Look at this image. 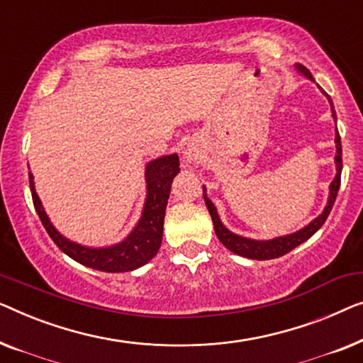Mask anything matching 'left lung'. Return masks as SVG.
<instances>
[{"label":"left lung","mask_w":363,"mask_h":363,"mask_svg":"<svg viewBox=\"0 0 363 363\" xmlns=\"http://www.w3.org/2000/svg\"><path fill=\"white\" fill-rule=\"evenodd\" d=\"M298 69L306 75V77L313 80V75H311V72L304 67V65H298ZM329 101H330V110H333V116L335 118V110H334V105H333V100H330V96H329ZM335 146H337V155H335L337 174H335V179L333 181V184H330V194H329L328 206H325L324 212L320 213L318 218H314V220L311 222L308 227H304L303 230H299V232H296V233L286 235V237L267 240V242H259V240L243 238V237H240V235H235L232 232H228L227 228L222 225L220 218H218V216H217L216 206H213V203L208 201L207 196H206V192H203V201H206V206L208 208V213H211V217H212L213 228H216L217 237L223 243V247H227L233 253L242 255V257H247V258H252V259H272V258L283 257V255L289 253L291 250L298 247V245H301L303 242H306V240H308V238L313 237V235L318 232L320 227H323V223L325 222V218L329 217V213H330V211H333V206H334V202H335L337 192H339V187H340L342 143H340L339 131L335 133Z\"/></svg>","instance_id":"obj_1"}]
</instances>
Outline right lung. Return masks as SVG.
<instances>
[{"label": "right lung", "instance_id": "add662e5", "mask_svg": "<svg viewBox=\"0 0 363 363\" xmlns=\"http://www.w3.org/2000/svg\"><path fill=\"white\" fill-rule=\"evenodd\" d=\"M179 172V157L177 155L164 156L151 161L146 167L147 197L143 211L141 220L138 222L130 237L115 247L108 248H89L64 238L49 222L45 216L38 194L34 191L33 174H29L30 194H33L34 208L43 222L45 232L54 240V243L65 255L85 267L100 269L106 273H123L143 267L157 253L162 240V225L167 199L171 192V182Z\"/></svg>", "mask_w": 363, "mask_h": 363}]
</instances>
